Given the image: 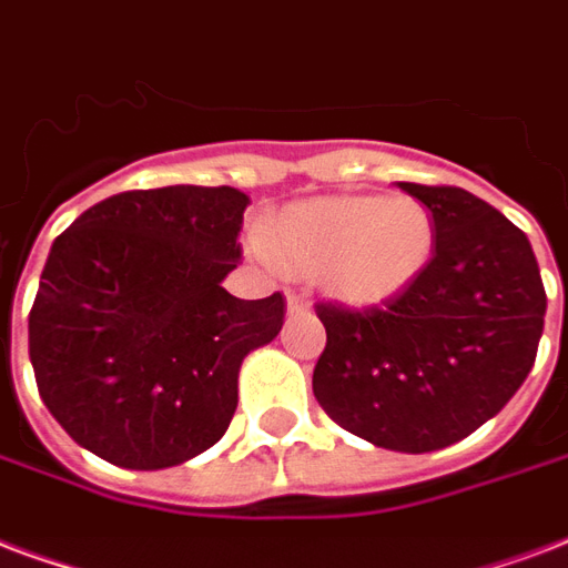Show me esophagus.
<instances>
[{
    "instance_id": "34e87169",
    "label": "esophagus",
    "mask_w": 568,
    "mask_h": 568,
    "mask_svg": "<svg viewBox=\"0 0 568 568\" xmlns=\"http://www.w3.org/2000/svg\"><path fill=\"white\" fill-rule=\"evenodd\" d=\"M308 311V300L302 293H287V314H305Z\"/></svg>"
}]
</instances>
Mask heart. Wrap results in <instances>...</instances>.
Returning <instances> with one entry per match:
<instances>
[{"instance_id": "heart-1", "label": "heart", "mask_w": 568, "mask_h": 568, "mask_svg": "<svg viewBox=\"0 0 568 568\" xmlns=\"http://www.w3.org/2000/svg\"><path fill=\"white\" fill-rule=\"evenodd\" d=\"M434 219L410 194H335L281 209L263 227L268 260L317 281L349 311L381 308L416 284L434 254Z\"/></svg>"}]
</instances>
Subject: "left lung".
<instances>
[{
  "instance_id": "1",
  "label": "left lung",
  "mask_w": 568,
  "mask_h": 568,
  "mask_svg": "<svg viewBox=\"0 0 568 568\" xmlns=\"http://www.w3.org/2000/svg\"><path fill=\"white\" fill-rule=\"evenodd\" d=\"M434 219V257L386 308L317 305L326 349L314 395L341 428L392 452L446 449L527 381L545 326L530 239L452 185L398 182Z\"/></svg>"
}]
</instances>
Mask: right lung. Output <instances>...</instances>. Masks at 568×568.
Segmentation results:
<instances>
[{
    "instance_id": "add662e5",
    "label": "right lung",
    "mask_w": 568,
    "mask_h": 568,
    "mask_svg": "<svg viewBox=\"0 0 568 568\" xmlns=\"http://www.w3.org/2000/svg\"><path fill=\"white\" fill-rule=\"evenodd\" d=\"M248 194L122 191L53 242L29 311V359L53 419L125 470L191 462L224 437L239 368L284 326V296L236 300Z\"/></svg>"
}]
</instances>
